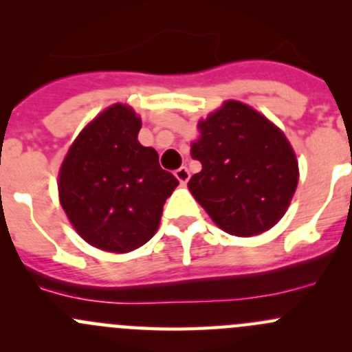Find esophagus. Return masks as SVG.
<instances>
[{
    "mask_svg": "<svg viewBox=\"0 0 352 352\" xmlns=\"http://www.w3.org/2000/svg\"><path fill=\"white\" fill-rule=\"evenodd\" d=\"M175 177L180 180V182L186 184L187 180H189V177H190V173H189V170H187V166H180L179 170H175Z\"/></svg>",
    "mask_w": 352,
    "mask_h": 352,
    "instance_id": "esophagus-1",
    "label": "esophagus"
}]
</instances>
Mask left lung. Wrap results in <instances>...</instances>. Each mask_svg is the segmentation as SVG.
<instances>
[{
    "label": "left lung",
    "instance_id": "8db88e82",
    "mask_svg": "<svg viewBox=\"0 0 352 352\" xmlns=\"http://www.w3.org/2000/svg\"><path fill=\"white\" fill-rule=\"evenodd\" d=\"M190 148L202 170L189 189L212 221L230 235L252 236L274 226L298 186V163L286 136L240 102L199 122Z\"/></svg>",
    "mask_w": 352,
    "mask_h": 352
}]
</instances>
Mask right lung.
Instances as JSON below:
<instances>
[{"label":"right lung","instance_id":"obj_1","mask_svg":"<svg viewBox=\"0 0 352 352\" xmlns=\"http://www.w3.org/2000/svg\"><path fill=\"white\" fill-rule=\"evenodd\" d=\"M141 120L116 104L91 120L67 151L59 199L81 239L107 252H131L155 235L179 180L141 146Z\"/></svg>","mask_w":352,"mask_h":352}]
</instances>
